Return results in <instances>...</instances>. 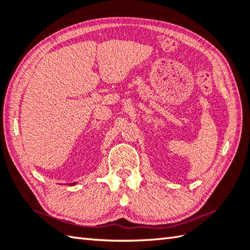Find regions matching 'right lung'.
I'll list each match as a JSON object with an SVG mask.
<instances>
[{"label": "right lung", "instance_id": "add662e5", "mask_svg": "<svg viewBox=\"0 0 250 250\" xmlns=\"http://www.w3.org/2000/svg\"><path fill=\"white\" fill-rule=\"evenodd\" d=\"M76 184V182H73V183H69L68 185H75Z\"/></svg>", "mask_w": 250, "mask_h": 250}]
</instances>
